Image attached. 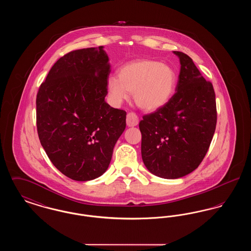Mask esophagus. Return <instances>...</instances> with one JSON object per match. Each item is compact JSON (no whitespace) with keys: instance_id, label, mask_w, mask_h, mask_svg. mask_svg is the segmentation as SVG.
<instances>
[{"instance_id":"obj_1","label":"esophagus","mask_w":251,"mask_h":251,"mask_svg":"<svg viewBox=\"0 0 251 251\" xmlns=\"http://www.w3.org/2000/svg\"><path fill=\"white\" fill-rule=\"evenodd\" d=\"M126 122H127V125L129 127H133V126H136L138 124V117L135 113L133 112H130L127 114V118H126Z\"/></svg>"}]
</instances>
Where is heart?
<instances>
[{"mask_svg":"<svg viewBox=\"0 0 251 251\" xmlns=\"http://www.w3.org/2000/svg\"><path fill=\"white\" fill-rule=\"evenodd\" d=\"M177 86L175 71L162 62L141 60L124 66L119 79L108 81L109 92L115 101L121 102L133 93L134 102L146 111H155L170 100Z\"/></svg>","mask_w":251,"mask_h":251,"instance_id":"1","label":"heart"}]
</instances>
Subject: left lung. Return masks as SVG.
Wrapping results in <instances>:
<instances>
[{"label":"left lung","instance_id":"obj_1","mask_svg":"<svg viewBox=\"0 0 251 251\" xmlns=\"http://www.w3.org/2000/svg\"><path fill=\"white\" fill-rule=\"evenodd\" d=\"M174 53L180 62L176 93L165 106L145 115L139 122L144 164L164 179H178L198 168L209 150L217 120L213 84L187 54Z\"/></svg>","mask_w":251,"mask_h":251}]
</instances>
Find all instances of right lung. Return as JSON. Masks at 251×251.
Here are the masks:
<instances>
[{
    "instance_id": "obj_1",
    "label": "right lung",
    "mask_w": 251,
    "mask_h": 251,
    "mask_svg": "<svg viewBox=\"0 0 251 251\" xmlns=\"http://www.w3.org/2000/svg\"><path fill=\"white\" fill-rule=\"evenodd\" d=\"M102 48L80 49L62 56L36 95L40 143L61 173L79 181L107 170L126 127V112L104 100L111 70Z\"/></svg>"
}]
</instances>
